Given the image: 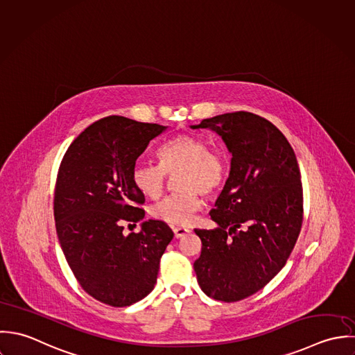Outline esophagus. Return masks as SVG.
I'll return each mask as SVG.
<instances>
[{
    "label": "esophagus",
    "instance_id": "34e87169",
    "mask_svg": "<svg viewBox=\"0 0 355 355\" xmlns=\"http://www.w3.org/2000/svg\"><path fill=\"white\" fill-rule=\"evenodd\" d=\"M173 230H174V236H175L177 239H181V237H184L185 234H188V233L191 232V230L187 229V227H174Z\"/></svg>",
    "mask_w": 355,
    "mask_h": 355
}]
</instances>
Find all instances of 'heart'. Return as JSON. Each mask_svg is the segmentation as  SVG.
Masks as SVG:
<instances>
[{
  "instance_id": "1",
  "label": "heart",
  "mask_w": 355,
  "mask_h": 355,
  "mask_svg": "<svg viewBox=\"0 0 355 355\" xmlns=\"http://www.w3.org/2000/svg\"><path fill=\"white\" fill-rule=\"evenodd\" d=\"M159 164L137 162L132 182L142 196L156 199L164 191L167 174L178 171L177 187L182 191L156 203L150 213L167 223L185 226L203 206L202 193L211 198L225 185L229 174L227 159L210 150L209 144L191 135H177L157 149Z\"/></svg>"
}]
</instances>
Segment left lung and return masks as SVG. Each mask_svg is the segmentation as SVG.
Masks as SVG:
<instances>
[{
  "mask_svg": "<svg viewBox=\"0 0 355 355\" xmlns=\"http://www.w3.org/2000/svg\"><path fill=\"white\" fill-rule=\"evenodd\" d=\"M232 153L230 173L211 211L213 230L195 229L202 252L198 283L216 300L237 302L286 263L303 222V188L292 146L268 119L237 111L205 119Z\"/></svg>",
  "mask_w": 355,
  "mask_h": 355,
  "instance_id": "8db88e82",
  "label": "left lung"
}]
</instances>
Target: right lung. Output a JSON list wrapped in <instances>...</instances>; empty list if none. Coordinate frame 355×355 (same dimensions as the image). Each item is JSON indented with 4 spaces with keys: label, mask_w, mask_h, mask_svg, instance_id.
<instances>
[{
    "label": "right lung",
    "mask_w": 355,
    "mask_h": 355,
    "mask_svg": "<svg viewBox=\"0 0 355 355\" xmlns=\"http://www.w3.org/2000/svg\"><path fill=\"white\" fill-rule=\"evenodd\" d=\"M167 128L107 116L82 132L60 163L53 213L56 232L75 279L86 293L112 307L130 306L155 286L160 258L173 240L162 220L123 234L145 215V198L132 170L146 146Z\"/></svg>",
    "instance_id": "add662e5"
}]
</instances>
